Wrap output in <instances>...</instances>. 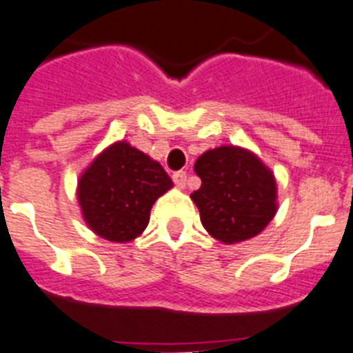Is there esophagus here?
<instances>
[{
	"label": "esophagus",
	"instance_id": "obj_1",
	"mask_svg": "<svg viewBox=\"0 0 353 353\" xmlns=\"http://www.w3.org/2000/svg\"><path fill=\"white\" fill-rule=\"evenodd\" d=\"M172 181L176 183V185L179 186V188H185V185H186V172L185 170L174 172V174H172Z\"/></svg>",
	"mask_w": 353,
	"mask_h": 353
}]
</instances>
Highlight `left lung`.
<instances>
[{
  "mask_svg": "<svg viewBox=\"0 0 353 353\" xmlns=\"http://www.w3.org/2000/svg\"><path fill=\"white\" fill-rule=\"evenodd\" d=\"M201 188L192 194L206 232L224 242L259 235L276 213V183L250 150L219 147L195 161Z\"/></svg>",
  "mask_w": 353,
  "mask_h": 353,
  "instance_id": "obj_1",
  "label": "left lung"
}]
</instances>
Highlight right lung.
<instances>
[{
  "label": "right lung",
  "mask_w": 353,
  "mask_h": 353,
  "mask_svg": "<svg viewBox=\"0 0 353 353\" xmlns=\"http://www.w3.org/2000/svg\"><path fill=\"white\" fill-rule=\"evenodd\" d=\"M172 188L158 161L118 141L94 158L79 181V203L88 226L105 241L129 242L149 224L150 208Z\"/></svg>",
  "instance_id": "obj_1"
}]
</instances>
